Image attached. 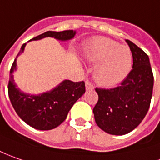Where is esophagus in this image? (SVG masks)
Segmentation results:
<instances>
[{
    "label": "esophagus",
    "instance_id": "1",
    "mask_svg": "<svg viewBox=\"0 0 160 160\" xmlns=\"http://www.w3.org/2000/svg\"><path fill=\"white\" fill-rule=\"evenodd\" d=\"M86 89L87 90H93L94 89V86L91 83L90 81H86Z\"/></svg>",
    "mask_w": 160,
    "mask_h": 160
}]
</instances>
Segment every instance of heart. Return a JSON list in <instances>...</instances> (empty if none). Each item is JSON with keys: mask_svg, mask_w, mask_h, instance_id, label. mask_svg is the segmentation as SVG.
I'll list each match as a JSON object with an SVG mask.
<instances>
[{"mask_svg": "<svg viewBox=\"0 0 160 160\" xmlns=\"http://www.w3.org/2000/svg\"><path fill=\"white\" fill-rule=\"evenodd\" d=\"M86 58L90 62L97 63L95 79L103 87L120 83L129 73L133 64L129 48L102 36L94 37L89 41Z\"/></svg>", "mask_w": 160, "mask_h": 160, "instance_id": "obj_1", "label": "heart"}]
</instances>
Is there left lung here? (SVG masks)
Returning <instances> with one entry per match:
<instances>
[{
	"instance_id": "left-lung-1",
	"label": "left lung",
	"mask_w": 160,
	"mask_h": 160,
	"mask_svg": "<svg viewBox=\"0 0 160 160\" xmlns=\"http://www.w3.org/2000/svg\"><path fill=\"white\" fill-rule=\"evenodd\" d=\"M126 42L133 56V69L117 88H96L95 120L110 135H126L135 129L148 112L152 97L154 78L149 57L135 43Z\"/></svg>"
}]
</instances>
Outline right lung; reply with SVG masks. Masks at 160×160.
<instances>
[{"mask_svg": "<svg viewBox=\"0 0 160 160\" xmlns=\"http://www.w3.org/2000/svg\"><path fill=\"white\" fill-rule=\"evenodd\" d=\"M75 34L76 31L73 30L48 31L31 41L53 37L58 41L66 42L72 40ZM25 45L26 43L22 45L17 58L24 52ZM17 58L10 69L8 86V97L16 112L26 124L35 129L50 130L57 128L64 121L71 108L85 93L84 81L73 82L64 80L51 90L39 95L26 94L20 90L14 81L13 72L17 70Z\"/></svg>", "mask_w": 160, "mask_h": 160, "instance_id": "right-lung-1", "label": "right lung"}]
</instances>
